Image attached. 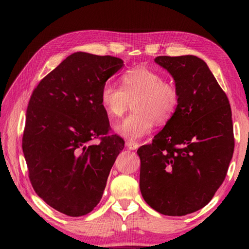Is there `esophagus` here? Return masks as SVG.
Segmentation results:
<instances>
[{
	"label": "esophagus",
	"instance_id": "34e87169",
	"mask_svg": "<svg viewBox=\"0 0 249 249\" xmlns=\"http://www.w3.org/2000/svg\"><path fill=\"white\" fill-rule=\"evenodd\" d=\"M125 145H126V147H127V148L132 149V150L137 149L138 147H140V144H138V142H132V141H127L125 142Z\"/></svg>",
	"mask_w": 249,
	"mask_h": 249
}]
</instances>
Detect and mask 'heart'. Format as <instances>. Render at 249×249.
Wrapping results in <instances>:
<instances>
[{
  "mask_svg": "<svg viewBox=\"0 0 249 249\" xmlns=\"http://www.w3.org/2000/svg\"><path fill=\"white\" fill-rule=\"evenodd\" d=\"M122 87L107 82L101 89V103L107 114L119 117L133 101L134 112L114 128L121 136L141 140L151 132L154 122L163 124L175 114L180 103L176 83L163 80L162 74L147 67H135L121 77Z\"/></svg>",
  "mask_w": 249,
  "mask_h": 249,
  "instance_id": "b5f03b06",
  "label": "heart"
}]
</instances>
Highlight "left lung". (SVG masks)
<instances>
[{"label":"left lung","instance_id":"1","mask_svg":"<svg viewBox=\"0 0 249 249\" xmlns=\"http://www.w3.org/2000/svg\"><path fill=\"white\" fill-rule=\"evenodd\" d=\"M180 92V103L162 130L138 148L140 188L147 204L182 216L212 200L234 153L231 109L208 65L196 56H158Z\"/></svg>","mask_w":249,"mask_h":249}]
</instances>
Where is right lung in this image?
Masks as SVG:
<instances>
[{"label": "right lung", "instance_id": "obj_1", "mask_svg": "<svg viewBox=\"0 0 249 249\" xmlns=\"http://www.w3.org/2000/svg\"><path fill=\"white\" fill-rule=\"evenodd\" d=\"M112 56L74 53L34 89L22 147L34 190L68 216L90 213L125 142L111 134L101 89L123 67ZM99 139V144L90 142Z\"/></svg>", "mask_w": 249, "mask_h": 249}]
</instances>
